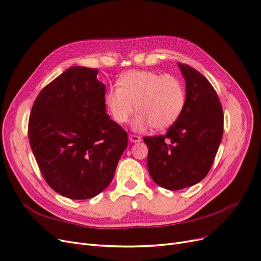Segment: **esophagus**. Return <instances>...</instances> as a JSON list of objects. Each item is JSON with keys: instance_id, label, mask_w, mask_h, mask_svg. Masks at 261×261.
<instances>
[{"instance_id": "obj_1", "label": "esophagus", "mask_w": 261, "mask_h": 261, "mask_svg": "<svg viewBox=\"0 0 261 261\" xmlns=\"http://www.w3.org/2000/svg\"><path fill=\"white\" fill-rule=\"evenodd\" d=\"M128 138H129V140H130L132 142H135V143L141 141V138H140L139 136H137V135H132V134H129Z\"/></svg>"}]
</instances>
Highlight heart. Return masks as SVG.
I'll list each match as a JSON object with an SVG mask.
<instances>
[{
	"label": "heart",
	"mask_w": 261,
	"mask_h": 261,
	"mask_svg": "<svg viewBox=\"0 0 261 261\" xmlns=\"http://www.w3.org/2000/svg\"><path fill=\"white\" fill-rule=\"evenodd\" d=\"M118 86L107 91L106 107L119 124L126 122L136 108L138 113L132 123L136 130L149 126L158 130L168 128L184 110L186 90L183 81L174 75L133 70L120 77Z\"/></svg>",
	"instance_id": "1"
}]
</instances>
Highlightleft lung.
Wrapping results in <instances>:
<instances>
[{"label": "left lung", "instance_id": "1", "mask_svg": "<svg viewBox=\"0 0 261 261\" xmlns=\"http://www.w3.org/2000/svg\"><path fill=\"white\" fill-rule=\"evenodd\" d=\"M186 82L185 107L166 135L144 137L152 180L178 191L200 182L210 171L224 129V113L214 88L190 65L179 63Z\"/></svg>", "mask_w": 261, "mask_h": 261}]
</instances>
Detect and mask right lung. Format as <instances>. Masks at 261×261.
<instances>
[{
	"mask_svg": "<svg viewBox=\"0 0 261 261\" xmlns=\"http://www.w3.org/2000/svg\"><path fill=\"white\" fill-rule=\"evenodd\" d=\"M97 69L68 68L36 97L29 141L45 181L70 199H90L110 184L127 133L106 113Z\"/></svg>",
	"mask_w": 261,
	"mask_h": 261,
	"instance_id": "obj_1",
	"label": "right lung"
}]
</instances>
